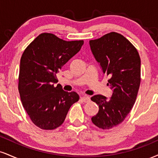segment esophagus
<instances>
[{
  "label": "esophagus",
  "instance_id": "1",
  "mask_svg": "<svg viewBox=\"0 0 158 158\" xmlns=\"http://www.w3.org/2000/svg\"><path fill=\"white\" fill-rule=\"evenodd\" d=\"M80 99H81V101H82L83 102H85V103H86V102H90V98L88 96H83L80 98Z\"/></svg>",
  "mask_w": 158,
  "mask_h": 158
}]
</instances>
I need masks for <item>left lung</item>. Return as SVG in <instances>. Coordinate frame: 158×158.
Instances as JSON below:
<instances>
[{
    "mask_svg": "<svg viewBox=\"0 0 158 158\" xmlns=\"http://www.w3.org/2000/svg\"><path fill=\"white\" fill-rule=\"evenodd\" d=\"M91 51L102 71L109 77L107 85L113 90L107 99L95 95L91 100L98 105L92 122L102 130H110L123 122L135 102L140 83V58L126 37L110 32L90 40Z\"/></svg>",
    "mask_w": 158,
    "mask_h": 158,
    "instance_id": "left-lung-1",
    "label": "left lung"
}]
</instances>
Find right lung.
Returning <instances> with one entry per match:
<instances>
[{
	"label": "right lung",
	"instance_id": "right-lung-1",
	"mask_svg": "<svg viewBox=\"0 0 158 158\" xmlns=\"http://www.w3.org/2000/svg\"><path fill=\"white\" fill-rule=\"evenodd\" d=\"M83 43L43 33L25 49L20 59L19 94L30 119L42 130L61 126L70 107L79 99L76 92H66L61 85L55 84L57 72L80 51Z\"/></svg>",
	"mask_w": 158,
	"mask_h": 158
}]
</instances>
